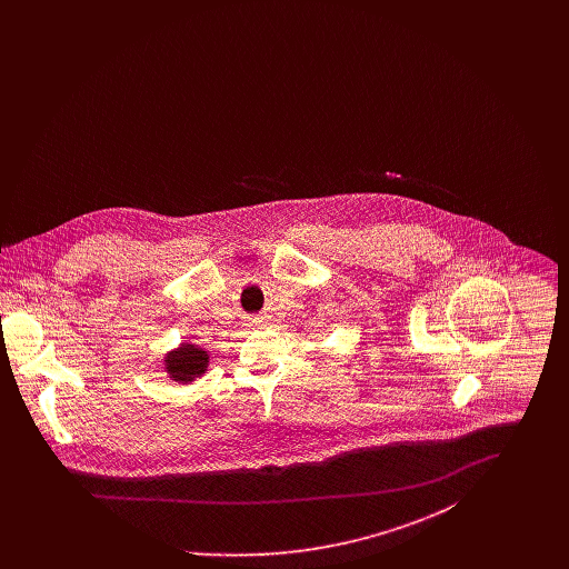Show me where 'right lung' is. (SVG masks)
I'll list each match as a JSON object with an SVG mask.
<instances>
[{
	"mask_svg": "<svg viewBox=\"0 0 569 569\" xmlns=\"http://www.w3.org/2000/svg\"><path fill=\"white\" fill-rule=\"evenodd\" d=\"M207 362H209L207 352H202L196 346H183L181 350L168 353L166 369L170 371L174 381H186L188 383L196 376H202L207 371Z\"/></svg>",
	"mask_w": 569,
	"mask_h": 569,
	"instance_id": "obj_1",
	"label": "right lung"
}]
</instances>
